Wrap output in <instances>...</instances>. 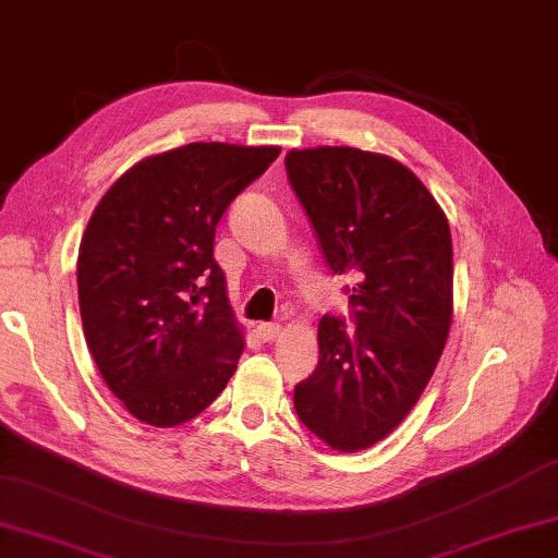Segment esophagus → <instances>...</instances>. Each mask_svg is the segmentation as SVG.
<instances>
[{
  "instance_id": "1",
  "label": "esophagus",
  "mask_w": 558,
  "mask_h": 558,
  "mask_svg": "<svg viewBox=\"0 0 558 558\" xmlns=\"http://www.w3.org/2000/svg\"><path fill=\"white\" fill-rule=\"evenodd\" d=\"M279 330H281V325L279 323H259L257 325V335H259V340H265V342H271L279 335Z\"/></svg>"
}]
</instances>
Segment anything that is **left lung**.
I'll use <instances>...</instances> for the list:
<instances>
[{"label":"left lung","mask_w":558,"mask_h":558,"mask_svg":"<svg viewBox=\"0 0 558 558\" xmlns=\"http://www.w3.org/2000/svg\"><path fill=\"white\" fill-rule=\"evenodd\" d=\"M293 194L325 265L347 275L350 320L323 315L318 366L293 388L313 435L360 451L413 410L451 325L449 223L425 184L386 155L311 148L287 155Z\"/></svg>","instance_id":"left-lung-1"}]
</instances>
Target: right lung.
Returning <instances> with one entry per match:
<instances>
[{
    "mask_svg": "<svg viewBox=\"0 0 558 558\" xmlns=\"http://www.w3.org/2000/svg\"><path fill=\"white\" fill-rule=\"evenodd\" d=\"M277 157L189 143L131 167L89 218L77 257L84 338L141 423H186L235 374L243 335L214 259L216 226Z\"/></svg>",
    "mask_w": 558,
    "mask_h": 558,
    "instance_id": "1",
    "label": "right lung"
}]
</instances>
